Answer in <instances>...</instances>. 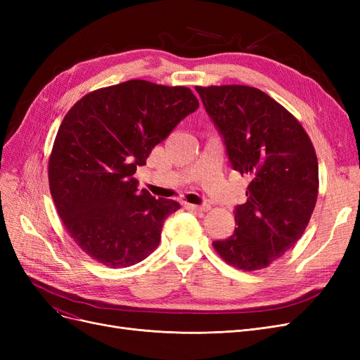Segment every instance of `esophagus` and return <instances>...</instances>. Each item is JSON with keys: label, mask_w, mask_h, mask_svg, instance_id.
Listing matches in <instances>:
<instances>
[{"label": "esophagus", "mask_w": 360, "mask_h": 360, "mask_svg": "<svg viewBox=\"0 0 360 360\" xmlns=\"http://www.w3.org/2000/svg\"><path fill=\"white\" fill-rule=\"evenodd\" d=\"M191 207L195 210H198V212H209L210 210L209 204H192Z\"/></svg>", "instance_id": "obj_1"}]
</instances>
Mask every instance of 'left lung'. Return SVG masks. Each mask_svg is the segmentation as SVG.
Returning <instances> with one entry per match:
<instances>
[{
    "instance_id": "8db88e82",
    "label": "left lung",
    "mask_w": 360,
    "mask_h": 360,
    "mask_svg": "<svg viewBox=\"0 0 360 360\" xmlns=\"http://www.w3.org/2000/svg\"><path fill=\"white\" fill-rule=\"evenodd\" d=\"M224 136L236 171L249 176L236 230L213 248L245 271L269 267L297 243L319 195V160L308 134L284 106L248 85L195 86Z\"/></svg>"
}]
</instances>
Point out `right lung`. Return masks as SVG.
<instances>
[{
	"mask_svg": "<svg viewBox=\"0 0 360 360\" xmlns=\"http://www.w3.org/2000/svg\"><path fill=\"white\" fill-rule=\"evenodd\" d=\"M200 106L188 86L132 79L76 102L53 141L48 163L52 200L69 236L106 267H129L159 246L174 200L138 191L136 167Z\"/></svg>",
	"mask_w": 360,
	"mask_h": 360,
	"instance_id": "add662e5",
	"label": "right lung"
}]
</instances>
